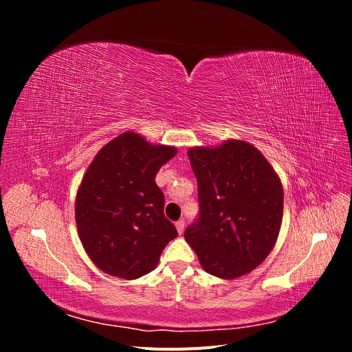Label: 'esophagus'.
I'll return each mask as SVG.
<instances>
[{
	"instance_id": "obj_1",
	"label": "esophagus",
	"mask_w": 352,
	"mask_h": 352,
	"mask_svg": "<svg viewBox=\"0 0 352 352\" xmlns=\"http://www.w3.org/2000/svg\"><path fill=\"white\" fill-rule=\"evenodd\" d=\"M176 229H177V232H179V235H182L184 230H185V220H184V219L176 221Z\"/></svg>"
}]
</instances>
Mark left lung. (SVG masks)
<instances>
[{"label": "left lung", "instance_id": "1", "mask_svg": "<svg viewBox=\"0 0 352 352\" xmlns=\"http://www.w3.org/2000/svg\"><path fill=\"white\" fill-rule=\"evenodd\" d=\"M199 212L185 239L207 273L235 279L270 254L283 216L282 184L261 153L243 141L188 151Z\"/></svg>", "mask_w": 352, "mask_h": 352}]
</instances>
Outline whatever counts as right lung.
I'll list each match as a JSON object with an SVG mask.
<instances>
[{
    "label": "right lung",
    "instance_id": "right-lung-1",
    "mask_svg": "<svg viewBox=\"0 0 352 352\" xmlns=\"http://www.w3.org/2000/svg\"><path fill=\"white\" fill-rule=\"evenodd\" d=\"M175 155L173 146H154L126 132L94 158L78 190L76 223L85 251L102 272L141 278L177 236L155 184L160 167Z\"/></svg>",
    "mask_w": 352,
    "mask_h": 352
}]
</instances>
